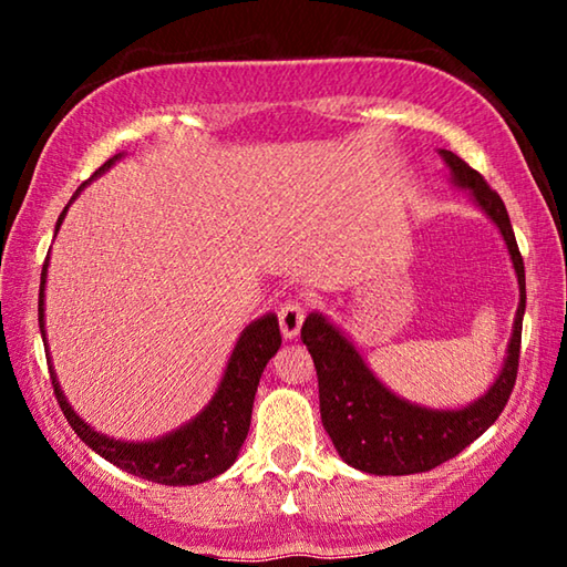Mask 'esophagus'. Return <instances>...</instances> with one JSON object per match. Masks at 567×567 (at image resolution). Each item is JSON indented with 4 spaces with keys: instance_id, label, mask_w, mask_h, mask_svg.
Here are the masks:
<instances>
[{
    "instance_id": "34e87169",
    "label": "esophagus",
    "mask_w": 567,
    "mask_h": 567,
    "mask_svg": "<svg viewBox=\"0 0 567 567\" xmlns=\"http://www.w3.org/2000/svg\"><path fill=\"white\" fill-rule=\"evenodd\" d=\"M277 320H280V330L285 338H295L305 322V305L297 300H287L277 307Z\"/></svg>"
}]
</instances>
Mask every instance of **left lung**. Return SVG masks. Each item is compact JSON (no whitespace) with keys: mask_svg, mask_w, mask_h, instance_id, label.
<instances>
[{"mask_svg":"<svg viewBox=\"0 0 567 567\" xmlns=\"http://www.w3.org/2000/svg\"><path fill=\"white\" fill-rule=\"evenodd\" d=\"M440 155L445 157L457 185L473 189L477 205L501 227L505 245L511 249L517 285H520L515 330L505 368L485 398L465 410H427L392 395L368 370L358 350L322 315L312 312L302 324L300 338L318 370L322 425L344 463L370 475L427 473L463 453L501 417L513 395L517 364H520L525 265L515 243L511 217L501 195L491 189L477 169L447 150H440Z\"/></svg>","mask_w":567,"mask_h":567,"instance_id":"1","label":"left lung"}]
</instances>
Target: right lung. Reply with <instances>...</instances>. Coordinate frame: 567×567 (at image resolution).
I'll use <instances>...</instances> for the list:
<instances>
[{
	"label": "right lung",
	"instance_id": "obj_1",
	"mask_svg": "<svg viewBox=\"0 0 567 567\" xmlns=\"http://www.w3.org/2000/svg\"><path fill=\"white\" fill-rule=\"evenodd\" d=\"M117 157L104 162V165L94 172L107 169ZM87 185L82 182L80 189ZM74 199V197H72ZM66 215V207L62 209L60 219H56V229H60L62 219ZM47 257L42 265V282H40V332L44 338V280H47ZM280 324H277L275 315H265L257 322L239 334V340L233 350V358L227 362L225 378L219 382L215 398L209 405L199 412V415L189 422V425L175 430L165 437L155 440V443H120V440H110L100 435L97 430L74 415L70 402L64 400L60 382L50 364V380L54 388V398L60 402L66 422L84 445H90L94 453L110 460L127 473L152 480L159 485H197L205 480H213L215 475L225 473V470L235 463L239 447H243L249 417H252V402L257 385H260L265 364L270 362L272 354L280 350ZM47 352V350H44Z\"/></svg>",
	"mask_w": 567,
	"mask_h": 567
}]
</instances>
